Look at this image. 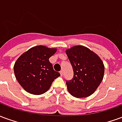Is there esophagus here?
Masks as SVG:
<instances>
[{
	"label": "esophagus",
	"instance_id": "34e87169",
	"mask_svg": "<svg viewBox=\"0 0 122 122\" xmlns=\"http://www.w3.org/2000/svg\"><path fill=\"white\" fill-rule=\"evenodd\" d=\"M59 73H60V74H61V76H63V71H60L59 72Z\"/></svg>",
	"mask_w": 122,
	"mask_h": 122
}]
</instances>
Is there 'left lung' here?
I'll return each instance as SVG.
<instances>
[{"instance_id":"obj_1","label":"left lung","mask_w":122,"mask_h":122,"mask_svg":"<svg viewBox=\"0 0 122 122\" xmlns=\"http://www.w3.org/2000/svg\"><path fill=\"white\" fill-rule=\"evenodd\" d=\"M65 52L74 72L72 79L66 82L69 93L77 98L89 97L103 79V62L97 54L84 46H74Z\"/></svg>"}]
</instances>
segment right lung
Listing matches in <instances>:
<instances>
[{
	"instance_id": "right-lung-1",
	"label": "right lung",
	"mask_w": 122,
	"mask_h": 122,
	"mask_svg": "<svg viewBox=\"0 0 122 122\" xmlns=\"http://www.w3.org/2000/svg\"><path fill=\"white\" fill-rule=\"evenodd\" d=\"M57 50L56 48L36 46L24 52L16 60L14 66L15 76L26 92L33 95L43 94L60 76L49 61Z\"/></svg>"
}]
</instances>
